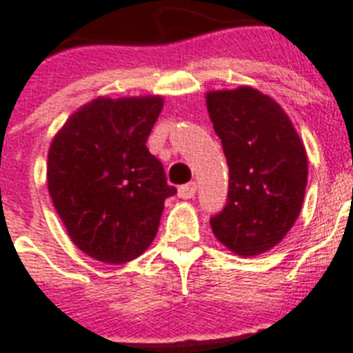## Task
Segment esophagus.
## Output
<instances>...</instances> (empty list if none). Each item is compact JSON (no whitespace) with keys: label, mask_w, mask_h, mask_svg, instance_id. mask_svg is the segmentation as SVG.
<instances>
[{"label":"esophagus","mask_w":353,"mask_h":353,"mask_svg":"<svg viewBox=\"0 0 353 353\" xmlns=\"http://www.w3.org/2000/svg\"><path fill=\"white\" fill-rule=\"evenodd\" d=\"M195 190H197V185H195V183H186V185L179 186L177 195H179L181 199H192L195 195Z\"/></svg>","instance_id":"obj_1"}]
</instances>
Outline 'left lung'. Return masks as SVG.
I'll use <instances>...</instances> for the list:
<instances>
[{
	"mask_svg": "<svg viewBox=\"0 0 353 353\" xmlns=\"http://www.w3.org/2000/svg\"><path fill=\"white\" fill-rule=\"evenodd\" d=\"M230 168L226 206L210 219L233 253L254 256L282 242L300 215L307 152L283 109L253 88L206 94Z\"/></svg>",
	"mask_w": 353,
	"mask_h": 353,
	"instance_id": "1",
	"label": "left lung"
}]
</instances>
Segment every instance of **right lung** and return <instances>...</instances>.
<instances>
[{"label":"right lung","mask_w":353,"mask_h":353,"mask_svg":"<svg viewBox=\"0 0 353 353\" xmlns=\"http://www.w3.org/2000/svg\"><path fill=\"white\" fill-rule=\"evenodd\" d=\"M161 97L94 99L73 112L48 152V192L73 244L91 259L125 263L158 233L176 194L147 138Z\"/></svg>","instance_id":"add662e5"}]
</instances>
